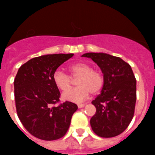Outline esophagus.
I'll use <instances>...</instances> for the list:
<instances>
[{
  "label": "esophagus",
  "instance_id": "esophagus-1",
  "mask_svg": "<svg viewBox=\"0 0 155 155\" xmlns=\"http://www.w3.org/2000/svg\"><path fill=\"white\" fill-rule=\"evenodd\" d=\"M84 106H85V104H78V108H83V107H84Z\"/></svg>",
  "mask_w": 155,
  "mask_h": 155
}]
</instances>
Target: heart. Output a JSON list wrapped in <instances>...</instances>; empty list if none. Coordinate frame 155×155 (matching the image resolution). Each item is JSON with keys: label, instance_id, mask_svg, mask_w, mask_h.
<instances>
[{"label": "heart", "instance_id": "heart-1", "mask_svg": "<svg viewBox=\"0 0 155 155\" xmlns=\"http://www.w3.org/2000/svg\"><path fill=\"white\" fill-rule=\"evenodd\" d=\"M71 76L78 78L79 87L68 90L63 94L68 101L80 103L87 99L90 93H98L104 86V76L98 71L92 70V66L84 62H78L69 67ZM53 81L58 89L66 91L71 86V77L63 71L58 69L53 75Z\"/></svg>", "mask_w": 155, "mask_h": 155}]
</instances>
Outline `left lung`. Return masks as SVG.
<instances>
[{
    "label": "left lung",
    "mask_w": 155,
    "mask_h": 155,
    "mask_svg": "<svg viewBox=\"0 0 155 155\" xmlns=\"http://www.w3.org/2000/svg\"><path fill=\"white\" fill-rule=\"evenodd\" d=\"M104 75L101 92L92 104L97 108L90 124L93 132L101 137L120 134L131 122L136 104V79L129 63L105 53H86Z\"/></svg>",
    "instance_id": "8db88e82"
}]
</instances>
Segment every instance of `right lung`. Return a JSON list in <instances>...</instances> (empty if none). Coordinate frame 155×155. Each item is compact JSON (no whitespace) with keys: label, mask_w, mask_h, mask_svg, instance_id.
<instances>
[{"label":"right lung","mask_w":155,"mask_h":155,"mask_svg":"<svg viewBox=\"0 0 155 155\" xmlns=\"http://www.w3.org/2000/svg\"><path fill=\"white\" fill-rule=\"evenodd\" d=\"M74 54H46L31 59L18 69L14 80L17 113L30 134L45 141L63 137L77 105L59 101L60 92L53 81L56 69Z\"/></svg>","instance_id":"add662e5"}]
</instances>
